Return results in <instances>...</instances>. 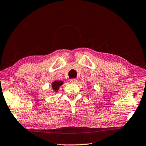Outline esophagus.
<instances>
[{
    "mask_svg": "<svg viewBox=\"0 0 146 146\" xmlns=\"http://www.w3.org/2000/svg\"><path fill=\"white\" fill-rule=\"evenodd\" d=\"M70 82L72 83V84H76L77 82V79L76 78H72L70 80Z\"/></svg>",
    "mask_w": 146,
    "mask_h": 146,
    "instance_id": "esophagus-1",
    "label": "esophagus"
}]
</instances>
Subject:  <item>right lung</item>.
Returning a JSON list of instances; mask_svg holds the SVG:
<instances>
[{
    "mask_svg": "<svg viewBox=\"0 0 146 146\" xmlns=\"http://www.w3.org/2000/svg\"><path fill=\"white\" fill-rule=\"evenodd\" d=\"M62 84V81H55V82H53L52 83V88L53 89V90H55V91H57L59 87H60Z\"/></svg>",
    "mask_w": 146,
    "mask_h": 146,
    "instance_id": "obj_1",
    "label": "right lung"
}]
</instances>
